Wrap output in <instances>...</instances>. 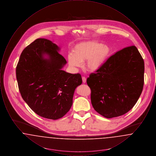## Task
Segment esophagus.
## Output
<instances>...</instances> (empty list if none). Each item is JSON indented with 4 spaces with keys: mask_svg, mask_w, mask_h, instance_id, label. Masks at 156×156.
Listing matches in <instances>:
<instances>
[{
    "mask_svg": "<svg viewBox=\"0 0 156 156\" xmlns=\"http://www.w3.org/2000/svg\"><path fill=\"white\" fill-rule=\"evenodd\" d=\"M82 82H83V83H85V82H87V79H86V78H85V77L82 76Z\"/></svg>",
    "mask_w": 156,
    "mask_h": 156,
    "instance_id": "1",
    "label": "esophagus"
}]
</instances>
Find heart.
<instances>
[{
  "mask_svg": "<svg viewBox=\"0 0 156 156\" xmlns=\"http://www.w3.org/2000/svg\"><path fill=\"white\" fill-rule=\"evenodd\" d=\"M109 45L97 41H82L75 45L73 54L68 55L69 65L73 68L81 67L82 62L86 61V69L95 72L104 66L111 54Z\"/></svg>",
  "mask_w": 156,
  "mask_h": 156,
  "instance_id": "obj_1",
  "label": "heart"
}]
</instances>
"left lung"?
I'll return each instance as SVG.
<instances>
[{"mask_svg": "<svg viewBox=\"0 0 156 156\" xmlns=\"http://www.w3.org/2000/svg\"><path fill=\"white\" fill-rule=\"evenodd\" d=\"M144 63L134 45L116 52L87 82L93 108L106 118L123 115L134 106L144 85Z\"/></svg>", "mask_w": 156, "mask_h": 156, "instance_id": "left-lung-1", "label": "left lung"}]
</instances>
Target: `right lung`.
<instances>
[{
  "instance_id": "right-lung-1",
  "label": "right lung",
  "mask_w": 156,
  "mask_h": 156,
  "mask_svg": "<svg viewBox=\"0 0 156 156\" xmlns=\"http://www.w3.org/2000/svg\"><path fill=\"white\" fill-rule=\"evenodd\" d=\"M51 41L37 38L23 51L16 67V78L23 100L38 115L56 120L73 105L81 75L62 70L66 59Z\"/></svg>"
}]
</instances>
